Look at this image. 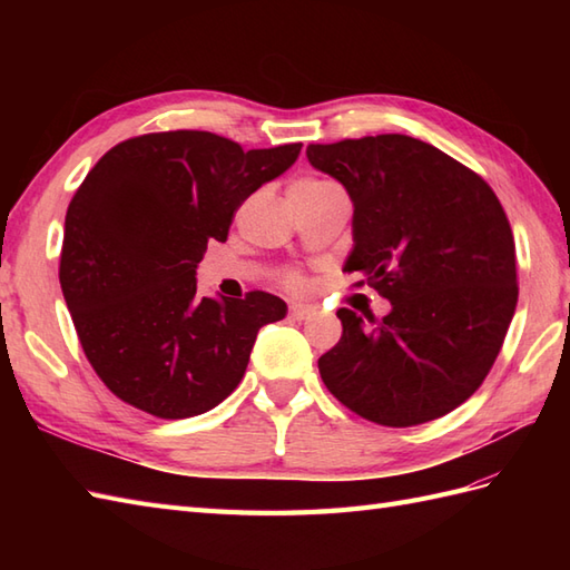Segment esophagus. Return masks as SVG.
I'll return each mask as SVG.
<instances>
[{
	"label": "esophagus",
	"mask_w": 570,
	"mask_h": 570,
	"mask_svg": "<svg viewBox=\"0 0 570 570\" xmlns=\"http://www.w3.org/2000/svg\"><path fill=\"white\" fill-rule=\"evenodd\" d=\"M288 313H292V318H296V321H306V318L316 316V308L306 306V304H292L288 306Z\"/></svg>",
	"instance_id": "1"
}]
</instances>
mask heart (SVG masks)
<instances>
[{"label": "heart", "instance_id": "obj_1", "mask_svg": "<svg viewBox=\"0 0 570 570\" xmlns=\"http://www.w3.org/2000/svg\"><path fill=\"white\" fill-rule=\"evenodd\" d=\"M331 190H341L331 180H323V178H298L294 180L292 186H288V198H313V196H323V193H331ZM286 284L292 288L301 286V276L298 274H288L286 276Z\"/></svg>", "mask_w": 570, "mask_h": 570}]
</instances>
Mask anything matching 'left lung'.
Returning a JSON list of instances; mask_svg holds the SVG:
<instances>
[{
    "instance_id": "8db88e82",
    "label": "left lung",
    "mask_w": 570,
    "mask_h": 570,
    "mask_svg": "<svg viewBox=\"0 0 570 570\" xmlns=\"http://www.w3.org/2000/svg\"><path fill=\"white\" fill-rule=\"evenodd\" d=\"M306 156L353 200L343 269L392 304L380 323L337 311L343 337L318 360L325 386L382 426L445 416L488 377L517 308L514 237L498 196L406 135L311 144Z\"/></svg>"
}]
</instances>
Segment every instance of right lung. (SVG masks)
Returning <instances> with one entry per match:
<instances>
[{
	"label": "right lung",
	"instance_id": "add662e5",
	"mask_svg": "<svg viewBox=\"0 0 570 570\" xmlns=\"http://www.w3.org/2000/svg\"><path fill=\"white\" fill-rule=\"evenodd\" d=\"M301 144L242 151L210 131H161L117 144L66 213L60 288L80 345L122 402L159 419L217 406L245 377L274 294L198 296L208 242L235 210L292 168Z\"/></svg>",
	"mask_w": 570,
	"mask_h": 570
}]
</instances>
